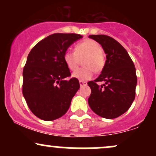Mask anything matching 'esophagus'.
Wrapping results in <instances>:
<instances>
[{
	"mask_svg": "<svg viewBox=\"0 0 156 156\" xmlns=\"http://www.w3.org/2000/svg\"><path fill=\"white\" fill-rule=\"evenodd\" d=\"M79 83H80V87H83V86H86L87 85V83L85 81H82V80H80L79 81Z\"/></svg>",
	"mask_w": 156,
	"mask_h": 156,
	"instance_id": "34e87169",
	"label": "esophagus"
}]
</instances>
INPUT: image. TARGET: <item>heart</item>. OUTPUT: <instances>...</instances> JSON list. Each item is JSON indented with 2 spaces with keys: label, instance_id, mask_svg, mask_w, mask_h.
I'll return each instance as SVG.
<instances>
[{
  "label": "heart",
  "instance_id": "1",
  "mask_svg": "<svg viewBox=\"0 0 156 156\" xmlns=\"http://www.w3.org/2000/svg\"><path fill=\"white\" fill-rule=\"evenodd\" d=\"M101 44L92 39H86L77 44L75 52L67 51L64 54V61L70 70L78 67L80 60L83 67L77 69L72 74L73 78L86 81L93 77L94 72H101L105 65V58Z\"/></svg>",
  "mask_w": 156,
  "mask_h": 156
}]
</instances>
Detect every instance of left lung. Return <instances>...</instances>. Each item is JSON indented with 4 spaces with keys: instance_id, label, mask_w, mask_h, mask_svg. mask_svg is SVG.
<instances>
[{
    "instance_id": "left-lung-1",
    "label": "left lung",
    "mask_w": 156,
    "mask_h": 156,
    "mask_svg": "<svg viewBox=\"0 0 156 156\" xmlns=\"http://www.w3.org/2000/svg\"><path fill=\"white\" fill-rule=\"evenodd\" d=\"M101 44L106 60L98 78L88 82L92 92L89 106L96 114L114 119L124 114L135 99L137 77L133 61L128 52L117 40L106 35H90ZM104 81L98 86L96 82Z\"/></svg>"
}]
</instances>
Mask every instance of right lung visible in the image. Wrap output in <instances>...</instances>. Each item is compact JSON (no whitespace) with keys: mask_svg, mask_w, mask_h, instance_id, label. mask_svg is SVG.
<instances>
[{"mask_svg":"<svg viewBox=\"0 0 156 156\" xmlns=\"http://www.w3.org/2000/svg\"><path fill=\"white\" fill-rule=\"evenodd\" d=\"M76 34H53L38 42L27 57L23 72V94L32 113L44 121L66 114L80 88L76 78L67 80L70 71L64 54L82 38Z\"/></svg>","mask_w":156,"mask_h":156,"instance_id":"add662e5","label":"right lung"}]
</instances>
